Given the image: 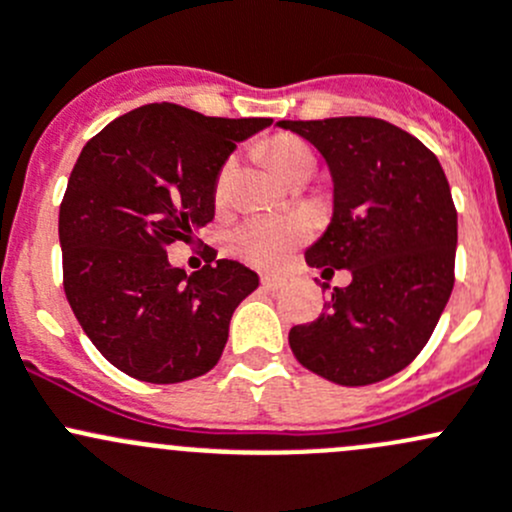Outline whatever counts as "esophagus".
Listing matches in <instances>:
<instances>
[{
    "mask_svg": "<svg viewBox=\"0 0 512 512\" xmlns=\"http://www.w3.org/2000/svg\"><path fill=\"white\" fill-rule=\"evenodd\" d=\"M261 286L266 288V291H281V288L288 286V281H286V278L273 276V273H268V276L261 278Z\"/></svg>",
    "mask_w": 512,
    "mask_h": 512,
    "instance_id": "34e87169",
    "label": "esophagus"
}]
</instances>
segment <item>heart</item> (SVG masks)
<instances>
[{"mask_svg": "<svg viewBox=\"0 0 512 512\" xmlns=\"http://www.w3.org/2000/svg\"><path fill=\"white\" fill-rule=\"evenodd\" d=\"M310 152L295 140H278L271 147L273 170L283 175L298 162L308 160ZM305 221L293 217H256L244 221L231 236V246L244 261L261 268H273L305 239Z\"/></svg>", "mask_w": 512, "mask_h": 512, "instance_id": "obj_1", "label": "heart"}]
</instances>
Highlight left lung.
Wrapping results in <instances>:
<instances>
[{"label":"left lung","mask_w":512,"mask_h":512,"mask_svg":"<svg viewBox=\"0 0 512 512\" xmlns=\"http://www.w3.org/2000/svg\"><path fill=\"white\" fill-rule=\"evenodd\" d=\"M276 128L308 140L333 177V217L305 261L352 273L318 320L291 328L293 355L342 387L382 382L419 355L453 291L458 219L444 170L424 142L387 120H278Z\"/></svg>","instance_id":"8db88e82"}]
</instances>
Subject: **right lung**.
<instances>
[{
	"label": "right lung",
	"instance_id": "right-lung-1",
	"mask_svg": "<svg viewBox=\"0 0 512 512\" xmlns=\"http://www.w3.org/2000/svg\"><path fill=\"white\" fill-rule=\"evenodd\" d=\"M271 123L150 103L81 150L59 212L63 288L83 333L120 372L175 384L219 362L258 276L229 258L187 273L165 249L214 219L221 167L236 142Z\"/></svg>",
	"mask_w": 512,
	"mask_h": 512
}]
</instances>
